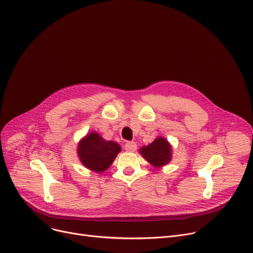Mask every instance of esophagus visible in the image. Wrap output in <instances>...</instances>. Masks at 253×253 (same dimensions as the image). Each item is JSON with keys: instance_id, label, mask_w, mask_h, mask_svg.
<instances>
[{"instance_id": "esophagus-1", "label": "esophagus", "mask_w": 253, "mask_h": 253, "mask_svg": "<svg viewBox=\"0 0 253 253\" xmlns=\"http://www.w3.org/2000/svg\"><path fill=\"white\" fill-rule=\"evenodd\" d=\"M136 148H137V146L134 141H129L125 145V150L127 152H134L136 150Z\"/></svg>"}]
</instances>
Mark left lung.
Listing matches in <instances>:
<instances>
[{
  "instance_id": "8db88e82",
  "label": "left lung",
  "mask_w": 253,
  "mask_h": 253,
  "mask_svg": "<svg viewBox=\"0 0 253 253\" xmlns=\"http://www.w3.org/2000/svg\"><path fill=\"white\" fill-rule=\"evenodd\" d=\"M139 153L152 166L161 168L171 159V146L166 138L159 136L152 144L142 147Z\"/></svg>"
}]
</instances>
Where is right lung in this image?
Wrapping results in <instances>:
<instances>
[{
  "label": "right lung",
  "mask_w": 253,
  "mask_h": 253,
  "mask_svg": "<svg viewBox=\"0 0 253 253\" xmlns=\"http://www.w3.org/2000/svg\"><path fill=\"white\" fill-rule=\"evenodd\" d=\"M120 152L119 144L103 139L97 132L85 135L78 147L81 162L86 169L96 172H102L111 167Z\"/></svg>",
  "instance_id": "obj_1"
}]
</instances>
